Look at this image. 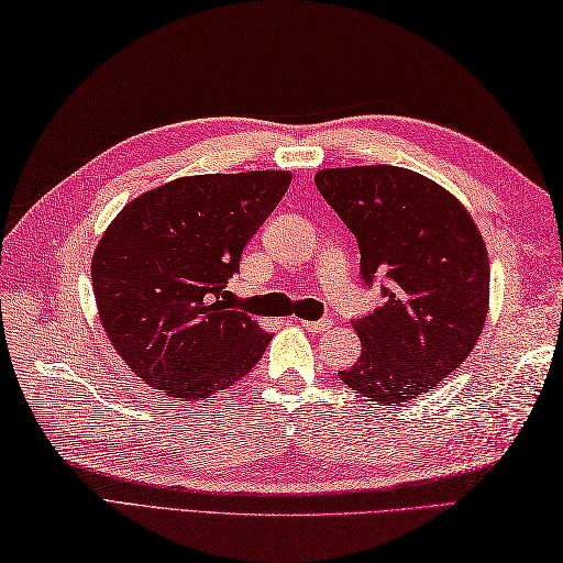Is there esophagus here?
Returning <instances> with one entry per match:
<instances>
[{
    "label": "esophagus",
    "mask_w": 563,
    "mask_h": 563,
    "mask_svg": "<svg viewBox=\"0 0 563 563\" xmlns=\"http://www.w3.org/2000/svg\"><path fill=\"white\" fill-rule=\"evenodd\" d=\"M298 323H301L308 332H316V335H318V332H325V330L332 328L330 320H301V318H298Z\"/></svg>",
    "instance_id": "esophagus-1"
}]
</instances>
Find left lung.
Masks as SVG:
<instances>
[{
    "mask_svg": "<svg viewBox=\"0 0 563 563\" xmlns=\"http://www.w3.org/2000/svg\"><path fill=\"white\" fill-rule=\"evenodd\" d=\"M316 187L357 238L364 282L388 279L386 303L354 320L357 364L338 376L376 404H406L456 372L481 338L484 238L454 194L406 167H330Z\"/></svg>",
    "mask_w": 563,
    "mask_h": 563,
    "instance_id": "8db88e82",
    "label": "left lung"
}]
</instances>
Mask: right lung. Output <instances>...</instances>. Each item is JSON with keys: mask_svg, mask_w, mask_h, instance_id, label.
<instances>
[{"mask_svg": "<svg viewBox=\"0 0 563 563\" xmlns=\"http://www.w3.org/2000/svg\"><path fill=\"white\" fill-rule=\"evenodd\" d=\"M291 172L194 175L125 203L91 257L109 342L157 394L201 400L240 382L272 335L228 303L247 240Z\"/></svg>", "mask_w": 563, "mask_h": 563, "instance_id": "add662e5", "label": "right lung"}]
</instances>
